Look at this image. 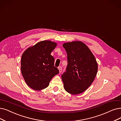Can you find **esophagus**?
<instances>
[{
  "mask_svg": "<svg viewBox=\"0 0 121 121\" xmlns=\"http://www.w3.org/2000/svg\"><path fill=\"white\" fill-rule=\"evenodd\" d=\"M58 69H59V70L60 73V72H61V71H62V68H61V66H59V67H58Z\"/></svg>",
  "mask_w": 121,
  "mask_h": 121,
  "instance_id": "esophagus-1",
  "label": "esophagus"
}]
</instances>
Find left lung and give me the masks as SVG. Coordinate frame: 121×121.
I'll use <instances>...</instances> for the list:
<instances>
[{"label": "left lung", "mask_w": 121, "mask_h": 121, "mask_svg": "<svg viewBox=\"0 0 121 121\" xmlns=\"http://www.w3.org/2000/svg\"><path fill=\"white\" fill-rule=\"evenodd\" d=\"M67 55L66 71L61 75L65 90L76 95L83 93L93 82L98 64L92 52L84 43L75 41L62 45Z\"/></svg>", "instance_id": "left-lung-1"}]
</instances>
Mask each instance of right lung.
<instances>
[{
  "mask_svg": "<svg viewBox=\"0 0 121 121\" xmlns=\"http://www.w3.org/2000/svg\"><path fill=\"white\" fill-rule=\"evenodd\" d=\"M56 46V42L44 40L29 47L23 53L21 73L27 85L33 90L47 88L52 77L59 73L51 55Z\"/></svg>",
  "mask_w": 121,
  "mask_h": 121,
  "instance_id": "right-lung-1",
  "label": "right lung"
}]
</instances>
